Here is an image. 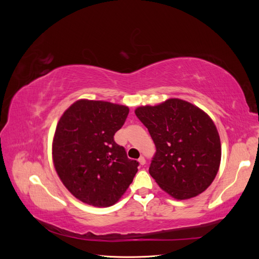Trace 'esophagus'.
Segmentation results:
<instances>
[{
    "label": "esophagus",
    "mask_w": 259,
    "mask_h": 259,
    "mask_svg": "<svg viewBox=\"0 0 259 259\" xmlns=\"http://www.w3.org/2000/svg\"><path fill=\"white\" fill-rule=\"evenodd\" d=\"M138 162H139L140 165H145V164H146V159L144 158V156H140V158L138 159Z\"/></svg>",
    "instance_id": "esophagus-1"
}]
</instances>
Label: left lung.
<instances>
[{"mask_svg":"<svg viewBox=\"0 0 259 259\" xmlns=\"http://www.w3.org/2000/svg\"><path fill=\"white\" fill-rule=\"evenodd\" d=\"M135 113L155 145L149 173L163 191L187 200L205 191L221 165L222 146L213 120L197 106L170 98Z\"/></svg>","mask_w":259,"mask_h":259,"instance_id":"obj_1","label":"left lung"}]
</instances>
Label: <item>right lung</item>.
<instances>
[{
	"label": "right lung",
	"instance_id": "1",
	"mask_svg": "<svg viewBox=\"0 0 259 259\" xmlns=\"http://www.w3.org/2000/svg\"><path fill=\"white\" fill-rule=\"evenodd\" d=\"M128 112L126 106L80 99L60 117L53 140L54 166L67 189L86 204H115L137 173L138 162L113 138Z\"/></svg>",
	"mask_w": 259,
	"mask_h": 259
}]
</instances>
